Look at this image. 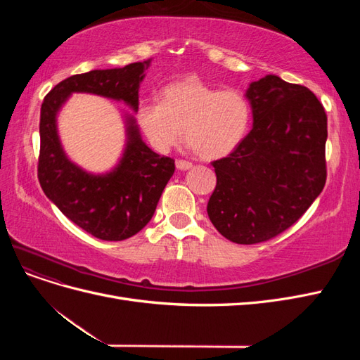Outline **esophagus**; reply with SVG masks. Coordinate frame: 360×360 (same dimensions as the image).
Masks as SVG:
<instances>
[{"label": "esophagus", "mask_w": 360, "mask_h": 360, "mask_svg": "<svg viewBox=\"0 0 360 360\" xmlns=\"http://www.w3.org/2000/svg\"><path fill=\"white\" fill-rule=\"evenodd\" d=\"M176 167H177L179 169H181V171H186V169H191L193 165H192V162H189V160L179 159V160L176 162Z\"/></svg>", "instance_id": "34e87169"}]
</instances>
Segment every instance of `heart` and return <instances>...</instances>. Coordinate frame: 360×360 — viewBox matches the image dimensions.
Returning <instances> with one entry per match:
<instances>
[{
    "label": "heart",
    "instance_id": "1",
    "mask_svg": "<svg viewBox=\"0 0 360 360\" xmlns=\"http://www.w3.org/2000/svg\"><path fill=\"white\" fill-rule=\"evenodd\" d=\"M138 124L150 146L159 153L176 147L183 136L201 159L222 158L242 143L250 111L245 97L234 90L186 79L167 85L160 102L146 101L138 106Z\"/></svg>",
    "mask_w": 360,
    "mask_h": 360
}]
</instances>
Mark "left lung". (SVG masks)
Here are the masks:
<instances>
[{"instance_id":"8db88e82","label":"left lung","mask_w":360,"mask_h":360,"mask_svg":"<svg viewBox=\"0 0 360 360\" xmlns=\"http://www.w3.org/2000/svg\"><path fill=\"white\" fill-rule=\"evenodd\" d=\"M246 97L254 127L230 155L213 160L216 188L207 204L230 242H267L296 224L321 193L328 115L309 89L267 75Z\"/></svg>"}]
</instances>
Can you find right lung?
Returning <instances> with one entry per match:
<instances>
[{
    "instance_id": "obj_1",
    "label": "right lung",
    "mask_w": 360,
    "mask_h": 360,
    "mask_svg": "<svg viewBox=\"0 0 360 360\" xmlns=\"http://www.w3.org/2000/svg\"><path fill=\"white\" fill-rule=\"evenodd\" d=\"M148 64L150 60L127 64L122 69L73 75L53 86L40 108V186L64 216L101 240H126L143 230L156 212L176 163L168 156L151 151L141 141L135 122L130 118L127 146L120 165L105 176H91L64 155L56 115L72 93H93L123 101L136 111L138 86Z\"/></svg>"
}]
</instances>
